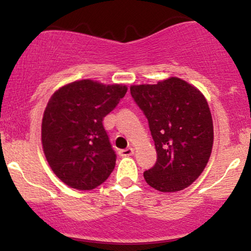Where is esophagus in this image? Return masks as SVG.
I'll return each mask as SVG.
<instances>
[{
    "mask_svg": "<svg viewBox=\"0 0 251 251\" xmlns=\"http://www.w3.org/2000/svg\"><path fill=\"white\" fill-rule=\"evenodd\" d=\"M133 149L132 148H128V149H124V150H120L119 151V155H122V157H128V155H132L133 154Z\"/></svg>",
    "mask_w": 251,
    "mask_h": 251,
    "instance_id": "obj_1",
    "label": "esophagus"
}]
</instances>
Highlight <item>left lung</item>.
Listing matches in <instances>:
<instances>
[{"instance_id":"obj_1","label":"left lung","mask_w":251,"mask_h":251,"mask_svg":"<svg viewBox=\"0 0 251 251\" xmlns=\"http://www.w3.org/2000/svg\"><path fill=\"white\" fill-rule=\"evenodd\" d=\"M131 96L148 118L157 151L155 164L144 172L146 183L162 192L188 188L205 169L214 144L205 98L179 77L131 86Z\"/></svg>"}]
</instances>
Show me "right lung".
Returning a JSON list of instances; mask_svg holds the SVG:
<instances>
[{"label": "right lung", "mask_w": 251, "mask_h": 251, "mask_svg": "<svg viewBox=\"0 0 251 251\" xmlns=\"http://www.w3.org/2000/svg\"><path fill=\"white\" fill-rule=\"evenodd\" d=\"M127 87L80 80L51 96L42 119V146L53 172L68 186L92 190L116 166L102 122L125 97Z\"/></svg>", "instance_id": "obj_1"}]
</instances>
